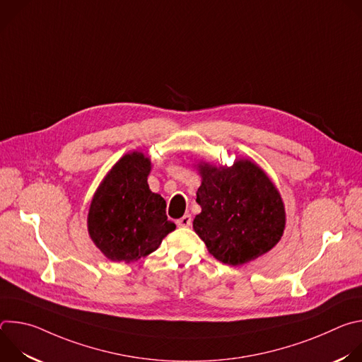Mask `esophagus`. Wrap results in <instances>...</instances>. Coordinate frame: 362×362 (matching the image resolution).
I'll list each match as a JSON object with an SVG mask.
<instances>
[{
	"label": "esophagus",
	"instance_id": "esophagus-1",
	"mask_svg": "<svg viewBox=\"0 0 362 362\" xmlns=\"http://www.w3.org/2000/svg\"><path fill=\"white\" fill-rule=\"evenodd\" d=\"M176 225L180 226V228H187V226H190V225H192V216H190V215H185L183 218H180V219L176 221Z\"/></svg>",
	"mask_w": 362,
	"mask_h": 362
}]
</instances>
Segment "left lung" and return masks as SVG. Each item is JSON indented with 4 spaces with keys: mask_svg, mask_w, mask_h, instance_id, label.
<instances>
[{
    "mask_svg": "<svg viewBox=\"0 0 362 362\" xmlns=\"http://www.w3.org/2000/svg\"><path fill=\"white\" fill-rule=\"evenodd\" d=\"M202 212L193 229L218 261L238 267L269 252L282 238L285 208L281 194L256 163L239 159L230 168L197 165Z\"/></svg>",
    "mask_w": 362,
    "mask_h": 362,
    "instance_id": "8db88e82",
    "label": "left lung"
}]
</instances>
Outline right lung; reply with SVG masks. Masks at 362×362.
Returning a JSON list of instances; mask_svg holds the SVG:
<instances>
[{
    "label": "right lung",
    "mask_w": 362,
    "mask_h": 362,
    "mask_svg": "<svg viewBox=\"0 0 362 362\" xmlns=\"http://www.w3.org/2000/svg\"><path fill=\"white\" fill-rule=\"evenodd\" d=\"M151 163L141 151L127 153L95 190L87 218L94 245L113 262H134L156 250L176 229L166 200L147 185Z\"/></svg>",
    "instance_id": "obj_1"
}]
</instances>
